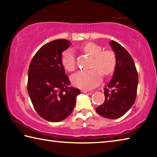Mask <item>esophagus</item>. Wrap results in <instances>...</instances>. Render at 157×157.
<instances>
[{
  "mask_svg": "<svg viewBox=\"0 0 157 157\" xmlns=\"http://www.w3.org/2000/svg\"><path fill=\"white\" fill-rule=\"evenodd\" d=\"M81 91H82V93H83V94H86V93H88V92H89L90 91H87V90H85V89H82Z\"/></svg>",
  "mask_w": 157,
  "mask_h": 157,
  "instance_id": "1",
  "label": "esophagus"
}]
</instances>
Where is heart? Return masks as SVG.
<instances>
[{
  "mask_svg": "<svg viewBox=\"0 0 157 157\" xmlns=\"http://www.w3.org/2000/svg\"><path fill=\"white\" fill-rule=\"evenodd\" d=\"M84 52L93 57L91 67L88 71H79L71 75V79L75 86L83 89H91L102 82V75L109 76L113 73L116 66V57L111 50H103L97 44L89 42L82 46ZM62 63L66 71H72L75 68V52L68 49L62 55Z\"/></svg>",
  "mask_w": 157,
  "mask_h": 157,
  "instance_id": "heart-1",
  "label": "heart"
}]
</instances>
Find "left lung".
Wrapping results in <instances>:
<instances>
[{"instance_id":"left-lung-1","label":"left lung","mask_w":157,"mask_h":157,"mask_svg":"<svg viewBox=\"0 0 157 157\" xmlns=\"http://www.w3.org/2000/svg\"><path fill=\"white\" fill-rule=\"evenodd\" d=\"M109 44L116 54V66L112 78L104 89L105 102L95 111L105 118L116 119L134 105L139 76L134 60L126 49L115 41H111Z\"/></svg>"}]
</instances>
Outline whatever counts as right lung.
I'll use <instances>...</instances> for the list:
<instances>
[{
	"mask_svg": "<svg viewBox=\"0 0 157 157\" xmlns=\"http://www.w3.org/2000/svg\"><path fill=\"white\" fill-rule=\"evenodd\" d=\"M71 45L57 39L44 45L28 68V92L37 113L49 122H60L72 113L79 89L70 87L62 63V52Z\"/></svg>",
	"mask_w": 157,
	"mask_h": 157,
	"instance_id": "right-lung-1",
	"label": "right lung"
}]
</instances>
